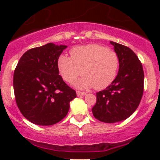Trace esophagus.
I'll list each match as a JSON object with an SVG mask.
<instances>
[{"label":"esophagus","mask_w":160,"mask_h":160,"mask_svg":"<svg viewBox=\"0 0 160 160\" xmlns=\"http://www.w3.org/2000/svg\"><path fill=\"white\" fill-rule=\"evenodd\" d=\"M76 94H77L78 96H82V95H86L85 92H81V91H76Z\"/></svg>","instance_id":"1"}]
</instances>
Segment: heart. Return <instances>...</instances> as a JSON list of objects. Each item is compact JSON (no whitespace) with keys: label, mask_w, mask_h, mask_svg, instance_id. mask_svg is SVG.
Wrapping results in <instances>:
<instances>
[{"label":"heart","mask_w":160,"mask_h":160,"mask_svg":"<svg viewBox=\"0 0 160 160\" xmlns=\"http://www.w3.org/2000/svg\"><path fill=\"white\" fill-rule=\"evenodd\" d=\"M70 55H61L58 60L60 75L68 83H73L81 74L85 75L75 83L76 87L102 90L116 78L119 67L118 54L97 44L73 48Z\"/></svg>","instance_id":"heart-1"}]
</instances>
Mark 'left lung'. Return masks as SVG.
I'll use <instances>...</instances> for the list:
<instances>
[{"instance_id": "8db88e82", "label": "left lung", "mask_w": 160, "mask_h": 160, "mask_svg": "<svg viewBox=\"0 0 160 160\" xmlns=\"http://www.w3.org/2000/svg\"><path fill=\"white\" fill-rule=\"evenodd\" d=\"M119 59L114 80L105 90L96 93L93 115L105 123H115L129 118L139 106L144 93V70L131 49L110 41Z\"/></svg>"}]
</instances>
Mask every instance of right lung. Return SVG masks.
Wrapping results in <instances>:
<instances>
[{
  "label": "right lung",
  "mask_w": 160,
  "mask_h": 160,
  "mask_svg": "<svg viewBox=\"0 0 160 160\" xmlns=\"http://www.w3.org/2000/svg\"><path fill=\"white\" fill-rule=\"evenodd\" d=\"M66 46H45L23 54L14 71L16 105L26 119L38 125H52L62 120L76 97L59 75L58 60Z\"/></svg>",
  "instance_id": "right-lung-1"
}]
</instances>
